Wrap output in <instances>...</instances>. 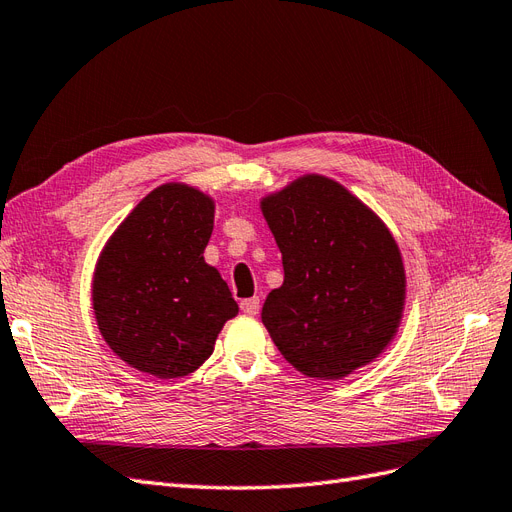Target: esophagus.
Returning <instances> with one entry per match:
<instances>
[{
  "label": "esophagus",
  "mask_w": 512,
  "mask_h": 512,
  "mask_svg": "<svg viewBox=\"0 0 512 512\" xmlns=\"http://www.w3.org/2000/svg\"><path fill=\"white\" fill-rule=\"evenodd\" d=\"M240 308L244 315H257L259 312V298H249V300H242Z\"/></svg>",
  "instance_id": "esophagus-1"
}]
</instances>
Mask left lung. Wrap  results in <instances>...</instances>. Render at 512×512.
<instances>
[{"label":"left lung","instance_id":"obj_1","mask_svg":"<svg viewBox=\"0 0 512 512\" xmlns=\"http://www.w3.org/2000/svg\"><path fill=\"white\" fill-rule=\"evenodd\" d=\"M283 287L261 321L293 368L338 381L370 364L398 332L406 276L398 244L342 185L308 174L261 202Z\"/></svg>","mask_w":512,"mask_h":512}]
</instances>
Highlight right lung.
Segmentation results:
<instances>
[{"label":"right lung","mask_w":512,"mask_h":512,"mask_svg":"<svg viewBox=\"0 0 512 512\" xmlns=\"http://www.w3.org/2000/svg\"><path fill=\"white\" fill-rule=\"evenodd\" d=\"M214 204L187 185H161L112 234L93 276V310L110 349L157 378H180L212 355L238 315L221 274L204 261Z\"/></svg>","instance_id":"right-lung-1"}]
</instances>
